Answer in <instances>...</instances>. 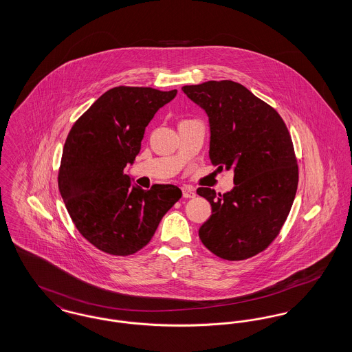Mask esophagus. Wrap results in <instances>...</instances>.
<instances>
[{
	"instance_id": "obj_1",
	"label": "esophagus",
	"mask_w": 352,
	"mask_h": 352,
	"mask_svg": "<svg viewBox=\"0 0 352 352\" xmlns=\"http://www.w3.org/2000/svg\"><path fill=\"white\" fill-rule=\"evenodd\" d=\"M182 195H184V198H194L195 197V190L188 187V186H184L182 187Z\"/></svg>"
}]
</instances>
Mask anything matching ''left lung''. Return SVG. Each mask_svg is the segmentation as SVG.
Wrapping results in <instances>:
<instances>
[{
    "mask_svg": "<svg viewBox=\"0 0 352 352\" xmlns=\"http://www.w3.org/2000/svg\"><path fill=\"white\" fill-rule=\"evenodd\" d=\"M210 122V160L234 170V187L217 194L199 187L212 207L199 228L207 250L220 258L245 260L280 234L298 186V166L284 120L265 101L232 80L184 85Z\"/></svg>",
    "mask_w": 352,
    "mask_h": 352,
    "instance_id": "left-lung-1",
    "label": "left lung"
}]
</instances>
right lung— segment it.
Masks as SVG:
<instances>
[{"mask_svg": "<svg viewBox=\"0 0 352 352\" xmlns=\"http://www.w3.org/2000/svg\"><path fill=\"white\" fill-rule=\"evenodd\" d=\"M177 89L115 87L71 128L58 186L75 227L98 250L128 256L151 241L161 219L179 201L174 184L142 190L124 173L141 149L145 128Z\"/></svg>", "mask_w": 352, "mask_h": 352, "instance_id": "right-lung-1", "label": "right lung"}]
</instances>
